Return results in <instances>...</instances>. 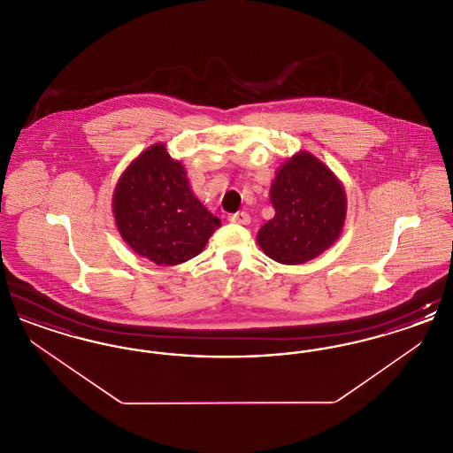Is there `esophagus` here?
<instances>
[{
  "instance_id": "esophagus-1",
  "label": "esophagus",
  "mask_w": 453,
  "mask_h": 453,
  "mask_svg": "<svg viewBox=\"0 0 453 453\" xmlns=\"http://www.w3.org/2000/svg\"><path fill=\"white\" fill-rule=\"evenodd\" d=\"M229 220H231L233 224H241V226H248V224L251 222V217H250V214H246V212H236V214L229 216Z\"/></svg>"
}]
</instances>
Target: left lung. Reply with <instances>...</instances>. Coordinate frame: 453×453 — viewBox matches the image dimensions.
<instances>
[{
	"mask_svg": "<svg viewBox=\"0 0 453 453\" xmlns=\"http://www.w3.org/2000/svg\"><path fill=\"white\" fill-rule=\"evenodd\" d=\"M275 217L258 231L268 258L301 265L319 257L343 231L346 194L342 181L311 152L283 163L270 187Z\"/></svg>",
	"mask_w": 453,
	"mask_h": 453,
	"instance_id": "left-lung-1",
	"label": "left lung"
}]
</instances>
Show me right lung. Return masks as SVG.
I'll return each instance as SVG.
<instances>
[{
  "instance_id": "add662e5",
  "label": "right lung",
  "mask_w": 453,
  "mask_h": 453,
  "mask_svg": "<svg viewBox=\"0 0 453 453\" xmlns=\"http://www.w3.org/2000/svg\"><path fill=\"white\" fill-rule=\"evenodd\" d=\"M111 207L122 239L159 266L194 258L220 227L165 144H152L130 163L119 178Z\"/></svg>"
}]
</instances>
